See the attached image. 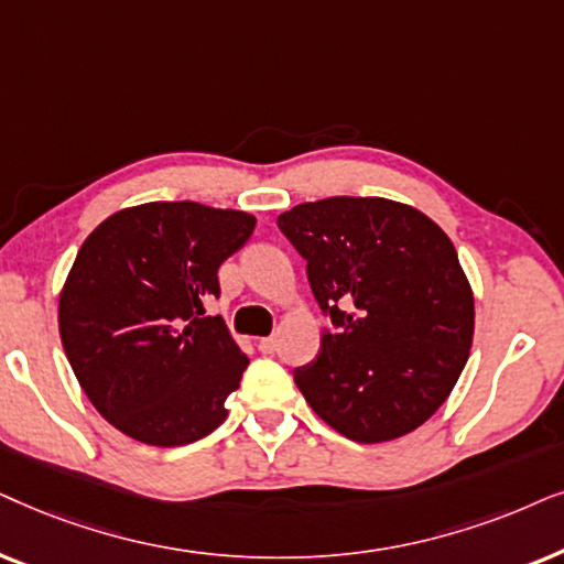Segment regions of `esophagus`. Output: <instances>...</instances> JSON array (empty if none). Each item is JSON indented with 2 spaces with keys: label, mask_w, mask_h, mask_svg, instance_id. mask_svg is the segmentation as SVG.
I'll use <instances>...</instances> for the list:
<instances>
[{
  "label": "esophagus",
  "mask_w": 564,
  "mask_h": 564,
  "mask_svg": "<svg viewBox=\"0 0 564 564\" xmlns=\"http://www.w3.org/2000/svg\"><path fill=\"white\" fill-rule=\"evenodd\" d=\"M275 348H278L275 337H260V340H258V350L265 352V356H270V352H275Z\"/></svg>",
  "instance_id": "obj_1"
}]
</instances>
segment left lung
<instances>
[{
	"label": "left lung",
	"instance_id": "8db88e82",
	"mask_svg": "<svg viewBox=\"0 0 564 564\" xmlns=\"http://www.w3.org/2000/svg\"><path fill=\"white\" fill-rule=\"evenodd\" d=\"M278 229L333 325L317 358L294 369L304 400L358 444L415 431L452 394L475 335L452 239L417 208L352 195L291 208Z\"/></svg>",
	"mask_w": 564,
	"mask_h": 564
}]
</instances>
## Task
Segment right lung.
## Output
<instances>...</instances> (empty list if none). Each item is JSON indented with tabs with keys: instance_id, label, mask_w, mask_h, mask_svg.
Masks as SVG:
<instances>
[{
	"instance_id": "obj_1",
	"label": "right lung",
	"mask_w": 564,
	"mask_h": 564,
	"mask_svg": "<svg viewBox=\"0 0 564 564\" xmlns=\"http://www.w3.org/2000/svg\"><path fill=\"white\" fill-rule=\"evenodd\" d=\"M254 216L156 200L105 219L85 239L58 302V333L95 410L149 446L216 431L250 358L206 304L221 262Z\"/></svg>"
}]
</instances>
